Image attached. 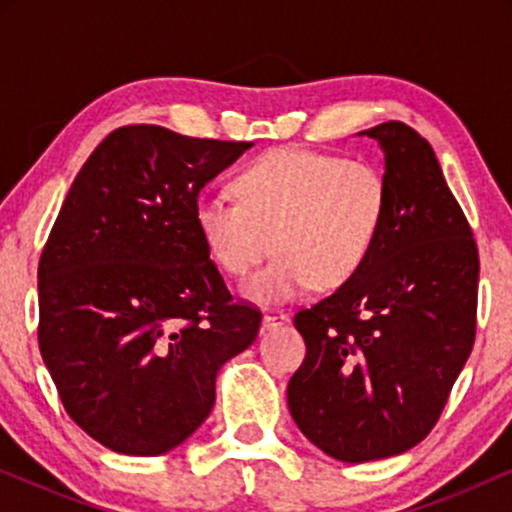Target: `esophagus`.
<instances>
[{
    "label": "esophagus",
    "instance_id": "obj_1",
    "mask_svg": "<svg viewBox=\"0 0 512 512\" xmlns=\"http://www.w3.org/2000/svg\"><path fill=\"white\" fill-rule=\"evenodd\" d=\"M284 322H289V315H286L284 310H264L262 315L264 327H276V325H284Z\"/></svg>",
    "mask_w": 512,
    "mask_h": 512
}]
</instances>
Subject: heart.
Segmentation results:
<instances>
[{"label": "heart", "instance_id": "1", "mask_svg": "<svg viewBox=\"0 0 512 512\" xmlns=\"http://www.w3.org/2000/svg\"><path fill=\"white\" fill-rule=\"evenodd\" d=\"M238 204L199 197L195 226L207 255L245 276L276 250L243 291L289 301L310 286L349 284L373 255L390 209L385 173L368 161L313 149H269L233 175Z\"/></svg>", "mask_w": 512, "mask_h": 512}]
</instances>
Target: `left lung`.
Segmentation results:
<instances>
[{
  "label": "left lung",
  "mask_w": 512,
  "mask_h": 512,
  "mask_svg": "<svg viewBox=\"0 0 512 512\" xmlns=\"http://www.w3.org/2000/svg\"><path fill=\"white\" fill-rule=\"evenodd\" d=\"M361 134L385 151V228L349 284L293 317L305 358L289 380L293 421L342 462L421 443L477 334V240L431 144L395 120Z\"/></svg>",
  "instance_id": "obj_1"
}]
</instances>
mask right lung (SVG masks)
<instances>
[{"label": "right lung", "instance_id": "right-lung-1", "mask_svg": "<svg viewBox=\"0 0 512 512\" xmlns=\"http://www.w3.org/2000/svg\"><path fill=\"white\" fill-rule=\"evenodd\" d=\"M250 146L127 125L69 187L38 262V344L67 414L105 448L180 445L260 332L195 226L199 190Z\"/></svg>", "mask_w": 512, "mask_h": 512}]
</instances>
